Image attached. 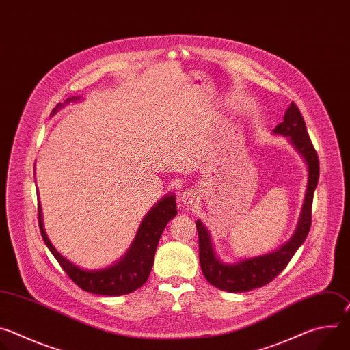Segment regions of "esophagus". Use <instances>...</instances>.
I'll return each mask as SVG.
<instances>
[{"label": "esophagus", "instance_id": "34e87169", "mask_svg": "<svg viewBox=\"0 0 350 350\" xmlns=\"http://www.w3.org/2000/svg\"><path fill=\"white\" fill-rule=\"evenodd\" d=\"M181 202L185 206H192L199 202V192L196 189H187L181 193Z\"/></svg>", "mask_w": 350, "mask_h": 350}]
</instances>
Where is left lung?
Returning a JSON list of instances; mask_svg holds the SVG:
<instances>
[{
  "label": "left lung",
  "instance_id": "1",
  "mask_svg": "<svg viewBox=\"0 0 350 350\" xmlns=\"http://www.w3.org/2000/svg\"><path fill=\"white\" fill-rule=\"evenodd\" d=\"M273 133L289 137L291 144L304 157L308 165L309 180L302 212L299 216V221L292 238L285 245L271 254L243 259L232 265L223 263L217 259L209 231L202 221L198 220L196 230L199 237V262H201L202 273L213 286L221 291L246 292L271 282L286 267L299 246L305 242L312 226V204L314 189L319 183L320 165L317 152L308 134L304 116L293 103H291V107L285 112L284 120L274 129Z\"/></svg>",
  "mask_w": 350,
  "mask_h": 350
}]
</instances>
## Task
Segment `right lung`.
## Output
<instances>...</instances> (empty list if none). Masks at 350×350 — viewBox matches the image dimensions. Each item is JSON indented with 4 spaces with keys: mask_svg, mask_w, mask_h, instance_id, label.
I'll use <instances>...</instances> for the list:
<instances>
[{
    "mask_svg": "<svg viewBox=\"0 0 350 350\" xmlns=\"http://www.w3.org/2000/svg\"><path fill=\"white\" fill-rule=\"evenodd\" d=\"M80 96H72L66 99V104L79 101ZM65 105V104H64ZM58 104L53 111V115L64 107ZM177 215L176 196L167 195L148 212L144 217L137 235L129 247L127 254L113 266L103 270H84L70 263L64 258L48 239L41 216V206L38 205V226L41 237L49 251L55 256L61 267L70 277V280L81 289L105 296H120L131 293L142 286L154 266V258L157 246L166 224Z\"/></svg>",
    "mask_w": 350,
    "mask_h": 350,
    "instance_id": "right-lung-1",
    "label": "right lung"
}]
</instances>
